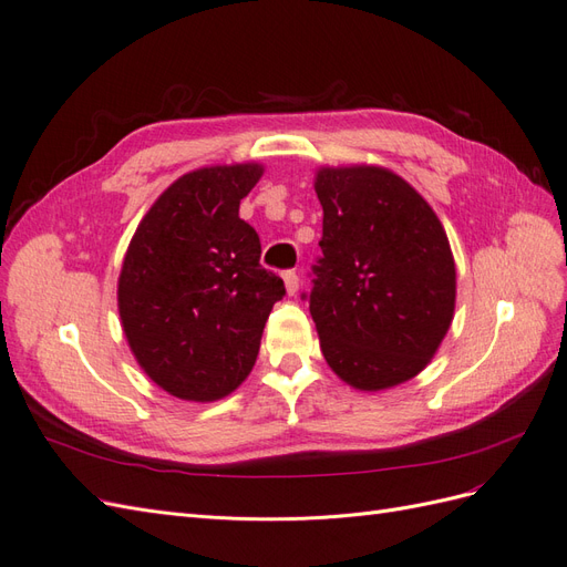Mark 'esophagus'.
Segmentation results:
<instances>
[{
  "label": "esophagus",
  "instance_id": "34e87169",
  "mask_svg": "<svg viewBox=\"0 0 567 567\" xmlns=\"http://www.w3.org/2000/svg\"><path fill=\"white\" fill-rule=\"evenodd\" d=\"M284 284H286L288 296H293L296 290H298V284H300L298 271H296V269H288V271H284Z\"/></svg>",
  "mask_w": 567,
  "mask_h": 567
}]
</instances>
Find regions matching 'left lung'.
Returning a JSON list of instances; mask_svg holds the SVG:
<instances>
[{
    "mask_svg": "<svg viewBox=\"0 0 567 567\" xmlns=\"http://www.w3.org/2000/svg\"><path fill=\"white\" fill-rule=\"evenodd\" d=\"M310 312L342 381L383 390L431 362L454 317L456 269L437 215L383 167H323Z\"/></svg>",
    "mask_w": 567,
    "mask_h": 567,
    "instance_id": "8db88e82",
    "label": "left lung"
}]
</instances>
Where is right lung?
Returning a JSON list of instances; mask_svg holds the SVG:
<instances>
[{"label": "right lung", "mask_w": 567, "mask_h": 567, "mask_svg": "<svg viewBox=\"0 0 567 567\" xmlns=\"http://www.w3.org/2000/svg\"><path fill=\"white\" fill-rule=\"evenodd\" d=\"M262 167L217 165L179 177L136 227L117 307L136 362L179 400L213 402L246 381L279 274L260 265V236L238 217Z\"/></svg>", "instance_id": "obj_1"}]
</instances>
